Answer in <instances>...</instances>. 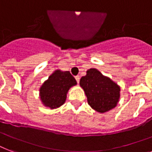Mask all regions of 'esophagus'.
<instances>
[{
	"instance_id": "esophagus-1",
	"label": "esophagus",
	"mask_w": 152,
	"mask_h": 152,
	"mask_svg": "<svg viewBox=\"0 0 152 152\" xmlns=\"http://www.w3.org/2000/svg\"><path fill=\"white\" fill-rule=\"evenodd\" d=\"M75 78H76V82L78 83H80V76H76V77H75Z\"/></svg>"
}]
</instances>
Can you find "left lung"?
Here are the masks:
<instances>
[{
	"instance_id": "1",
	"label": "left lung",
	"mask_w": 152,
	"mask_h": 152,
	"mask_svg": "<svg viewBox=\"0 0 152 152\" xmlns=\"http://www.w3.org/2000/svg\"><path fill=\"white\" fill-rule=\"evenodd\" d=\"M87 96L88 104L94 110L104 113L115 108L120 98V87L99 70L91 68L80 81Z\"/></svg>"
}]
</instances>
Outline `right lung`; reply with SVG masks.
<instances>
[{
	"label": "right lung",
	"instance_id": "add662e5",
	"mask_svg": "<svg viewBox=\"0 0 152 152\" xmlns=\"http://www.w3.org/2000/svg\"><path fill=\"white\" fill-rule=\"evenodd\" d=\"M76 84V80L69 71L55 70L40 87L42 104L50 109L61 107L66 101L69 90Z\"/></svg>",
	"mask_w": 152,
	"mask_h": 152
}]
</instances>
